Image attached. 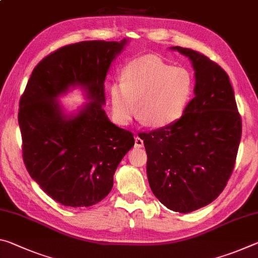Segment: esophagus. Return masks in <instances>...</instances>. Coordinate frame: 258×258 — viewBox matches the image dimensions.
I'll return each mask as SVG.
<instances>
[{
	"mask_svg": "<svg viewBox=\"0 0 258 258\" xmlns=\"http://www.w3.org/2000/svg\"><path fill=\"white\" fill-rule=\"evenodd\" d=\"M134 139H135V147H137V148H142L143 147V140L140 138V135L139 134H135Z\"/></svg>",
	"mask_w": 258,
	"mask_h": 258,
	"instance_id": "obj_1",
	"label": "esophagus"
}]
</instances>
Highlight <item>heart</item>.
Returning a JSON list of instances; mask_svg holds the SVG:
<instances>
[{
  "label": "heart",
  "instance_id": "b5f03b06",
  "mask_svg": "<svg viewBox=\"0 0 258 258\" xmlns=\"http://www.w3.org/2000/svg\"><path fill=\"white\" fill-rule=\"evenodd\" d=\"M195 77L189 68L174 66L157 55L134 59L112 84L109 97L112 113L126 124L137 112L143 125L167 127L182 118L194 98Z\"/></svg>",
  "mask_w": 258,
  "mask_h": 258
}]
</instances>
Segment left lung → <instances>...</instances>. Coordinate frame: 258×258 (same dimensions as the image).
<instances>
[{
	"label": "left lung",
	"instance_id": "1",
	"mask_svg": "<svg viewBox=\"0 0 258 258\" xmlns=\"http://www.w3.org/2000/svg\"><path fill=\"white\" fill-rule=\"evenodd\" d=\"M171 49L191 60L195 98L175 124L139 135L156 198L171 211L190 213L207 206L224 190L237 158L241 116L223 68L197 51Z\"/></svg>",
	"mask_w": 258,
	"mask_h": 258
}]
</instances>
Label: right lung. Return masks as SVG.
Wrapping results in <instances>:
<instances>
[{
	"label": "right lung",
	"mask_w": 258,
	"mask_h": 258,
	"mask_svg": "<svg viewBox=\"0 0 258 258\" xmlns=\"http://www.w3.org/2000/svg\"><path fill=\"white\" fill-rule=\"evenodd\" d=\"M120 42L84 41L60 47L38 62L19 102L23 159L33 180L55 202L89 207L107 197L117 166L134 146L133 133L104 112V80ZM75 85L91 102L76 116L56 100Z\"/></svg>",
	"instance_id": "obj_1"
}]
</instances>
